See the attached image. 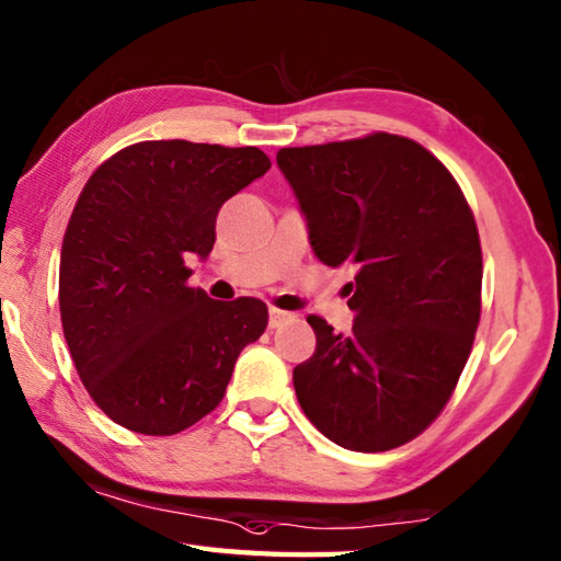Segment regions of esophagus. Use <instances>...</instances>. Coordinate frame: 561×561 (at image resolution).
<instances>
[{
  "label": "esophagus",
  "instance_id": "1",
  "mask_svg": "<svg viewBox=\"0 0 561 561\" xmlns=\"http://www.w3.org/2000/svg\"><path fill=\"white\" fill-rule=\"evenodd\" d=\"M289 319H294L291 311H284V309H270V329H279L282 324H287Z\"/></svg>",
  "mask_w": 561,
  "mask_h": 561
}]
</instances>
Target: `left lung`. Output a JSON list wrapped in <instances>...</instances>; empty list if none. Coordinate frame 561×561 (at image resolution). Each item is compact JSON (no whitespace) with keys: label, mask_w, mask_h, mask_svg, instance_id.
<instances>
[{"label":"left lung","mask_w":561,"mask_h":561,"mask_svg":"<svg viewBox=\"0 0 561 561\" xmlns=\"http://www.w3.org/2000/svg\"><path fill=\"white\" fill-rule=\"evenodd\" d=\"M277 165L319 262L354 270L348 334L307 319L301 411L346 450L398 448L438 417L472 348L482 254L468 201L438 158L391 133L282 148Z\"/></svg>","instance_id":"1"}]
</instances>
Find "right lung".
<instances>
[{
    "label": "right lung",
    "instance_id": "obj_1",
    "mask_svg": "<svg viewBox=\"0 0 561 561\" xmlns=\"http://www.w3.org/2000/svg\"><path fill=\"white\" fill-rule=\"evenodd\" d=\"M270 168L252 146L146 140L89 178L64 234L59 307L76 371L113 423L190 428L267 329L264 301L187 287L185 260H207L220 207Z\"/></svg>",
    "mask_w": 561,
    "mask_h": 561
}]
</instances>
